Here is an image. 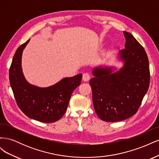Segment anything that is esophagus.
I'll return each instance as SVG.
<instances>
[{
    "instance_id": "1",
    "label": "esophagus",
    "mask_w": 159,
    "mask_h": 159,
    "mask_svg": "<svg viewBox=\"0 0 159 159\" xmlns=\"http://www.w3.org/2000/svg\"><path fill=\"white\" fill-rule=\"evenodd\" d=\"M90 79V75L88 73H84L83 74V80L84 81H88Z\"/></svg>"
}]
</instances>
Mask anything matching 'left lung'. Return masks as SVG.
<instances>
[{
	"label": "left lung",
	"instance_id": "8db88e82",
	"mask_svg": "<svg viewBox=\"0 0 159 159\" xmlns=\"http://www.w3.org/2000/svg\"><path fill=\"white\" fill-rule=\"evenodd\" d=\"M126 42L119 51L122 68H96L89 81L93 107L103 121L116 122L137 113L150 83V70L147 53L131 34L124 31Z\"/></svg>",
	"mask_w": 159,
	"mask_h": 159
}]
</instances>
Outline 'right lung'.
Returning a JSON list of instances; mask_svg holds the SVG:
<instances>
[{"label":"right lung","mask_w":159,"mask_h":159,"mask_svg":"<svg viewBox=\"0 0 159 159\" xmlns=\"http://www.w3.org/2000/svg\"><path fill=\"white\" fill-rule=\"evenodd\" d=\"M30 39L16 51L9 70V80L18 107L27 117L43 123L58 121L66 113L74 90L80 85L82 74L65 78L48 88L30 84L23 75L21 59Z\"/></svg>","instance_id":"1"}]
</instances>
